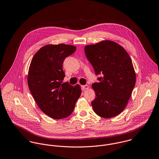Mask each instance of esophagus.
I'll return each mask as SVG.
<instances>
[{
	"instance_id": "obj_1",
	"label": "esophagus",
	"mask_w": 159,
	"mask_h": 159,
	"mask_svg": "<svg viewBox=\"0 0 159 159\" xmlns=\"http://www.w3.org/2000/svg\"><path fill=\"white\" fill-rule=\"evenodd\" d=\"M81 88L83 90H85L86 89H89V86L88 85H84V86H82Z\"/></svg>"
}]
</instances>
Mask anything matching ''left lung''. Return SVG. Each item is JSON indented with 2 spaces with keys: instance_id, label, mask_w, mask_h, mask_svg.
Masks as SVG:
<instances>
[{
  "instance_id": "obj_1",
  "label": "left lung",
  "mask_w": 159,
  "mask_h": 159,
  "mask_svg": "<svg viewBox=\"0 0 159 159\" xmlns=\"http://www.w3.org/2000/svg\"><path fill=\"white\" fill-rule=\"evenodd\" d=\"M88 61L93 67L98 83L92 84L96 97L91 104L102 118L118 116L125 108L135 87L136 76L132 60L119 44L104 41L85 46Z\"/></svg>"
}]
</instances>
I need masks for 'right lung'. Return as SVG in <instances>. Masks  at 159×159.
Segmentation results:
<instances>
[{
    "mask_svg": "<svg viewBox=\"0 0 159 159\" xmlns=\"http://www.w3.org/2000/svg\"><path fill=\"white\" fill-rule=\"evenodd\" d=\"M75 50L70 45H47L36 53L30 63L29 89L40 109L54 119L70 116L81 93L79 85L62 83L63 62Z\"/></svg>",
    "mask_w": 159,
    "mask_h": 159,
    "instance_id": "right-lung-1",
    "label": "right lung"
}]
</instances>
